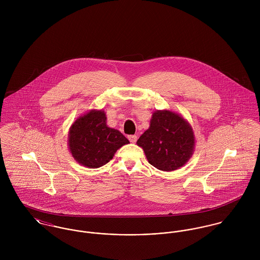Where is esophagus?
Masks as SVG:
<instances>
[{"label":"esophagus","mask_w":260,"mask_h":260,"mask_svg":"<svg viewBox=\"0 0 260 260\" xmlns=\"http://www.w3.org/2000/svg\"><path fill=\"white\" fill-rule=\"evenodd\" d=\"M128 139H129L130 142L134 143V142H136V140H137V136H136V135H129V136H128Z\"/></svg>","instance_id":"obj_1"}]
</instances>
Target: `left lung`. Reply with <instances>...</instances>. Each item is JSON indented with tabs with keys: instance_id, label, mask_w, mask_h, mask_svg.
I'll return each instance as SVG.
<instances>
[{
	"instance_id": "8db88e82",
	"label": "left lung",
	"mask_w": 260,
	"mask_h": 260,
	"mask_svg": "<svg viewBox=\"0 0 260 260\" xmlns=\"http://www.w3.org/2000/svg\"><path fill=\"white\" fill-rule=\"evenodd\" d=\"M194 143L190 125L178 114L166 110L153 113L148 130L137 141L149 163L163 171L182 167L193 153Z\"/></svg>"
}]
</instances>
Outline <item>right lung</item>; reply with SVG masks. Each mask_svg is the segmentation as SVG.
Returning a JSON list of instances; mask_svg holds the SVG:
<instances>
[{
	"mask_svg": "<svg viewBox=\"0 0 260 260\" xmlns=\"http://www.w3.org/2000/svg\"><path fill=\"white\" fill-rule=\"evenodd\" d=\"M129 140L118 130L106 125L103 111H90L78 118L70 128L69 147L76 161L89 168L108 163L117 149Z\"/></svg>",
	"mask_w": 260,
	"mask_h": 260,
	"instance_id": "right-lung-1",
	"label": "right lung"
}]
</instances>
